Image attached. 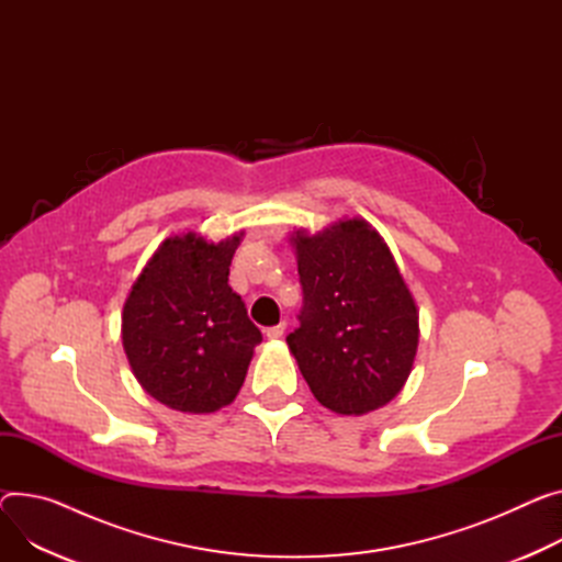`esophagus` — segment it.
I'll return each instance as SVG.
<instances>
[{
    "label": "esophagus",
    "instance_id": "1",
    "mask_svg": "<svg viewBox=\"0 0 562 562\" xmlns=\"http://www.w3.org/2000/svg\"><path fill=\"white\" fill-rule=\"evenodd\" d=\"M283 333H285V322H281V324H277V326L266 328V337H268V339H279Z\"/></svg>",
    "mask_w": 562,
    "mask_h": 562
}]
</instances>
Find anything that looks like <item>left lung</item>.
<instances>
[{
    "label": "left lung",
    "instance_id": "8db88e82",
    "mask_svg": "<svg viewBox=\"0 0 562 562\" xmlns=\"http://www.w3.org/2000/svg\"><path fill=\"white\" fill-rule=\"evenodd\" d=\"M290 243L304 306L285 337L315 398L360 416L390 403L418 347L416 301L382 236L362 218L339 221Z\"/></svg>",
    "mask_w": 562,
    "mask_h": 562
}]
</instances>
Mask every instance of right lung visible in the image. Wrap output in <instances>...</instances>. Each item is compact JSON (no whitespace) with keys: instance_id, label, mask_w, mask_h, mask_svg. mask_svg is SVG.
Wrapping results in <instances>:
<instances>
[{"instance_id":"right-lung-1","label":"right lung","mask_w":562,"mask_h":562,"mask_svg":"<svg viewBox=\"0 0 562 562\" xmlns=\"http://www.w3.org/2000/svg\"><path fill=\"white\" fill-rule=\"evenodd\" d=\"M240 238H166L125 299L127 362L144 392L170 409L211 414L229 405L263 339L227 283Z\"/></svg>"}]
</instances>
